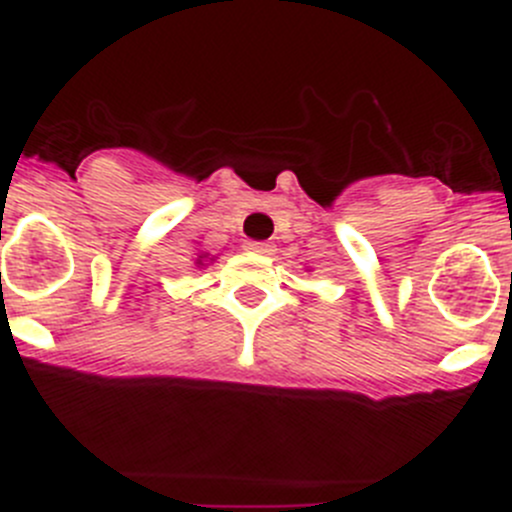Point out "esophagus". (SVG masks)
Listing matches in <instances>:
<instances>
[{"instance_id":"34e87169","label":"esophagus","mask_w":512,"mask_h":512,"mask_svg":"<svg viewBox=\"0 0 512 512\" xmlns=\"http://www.w3.org/2000/svg\"><path fill=\"white\" fill-rule=\"evenodd\" d=\"M245 250L255 252V255H272V252H275V247H272L270 242H255V240H250V242H245Z\"/></svg>"}]
</instances>
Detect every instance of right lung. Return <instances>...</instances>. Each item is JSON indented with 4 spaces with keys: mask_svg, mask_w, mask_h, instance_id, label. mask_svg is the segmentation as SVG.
<instances>
[{
    "mask_svg": "<svg viewBox=\"0 0 512 512\" xmlns=\"http://www.w3.org/2000/svg\"><path fill=\"white\" fill-rule=\"evenodd\" d=\"M215 257H210V252H198V257H195V265L198 267H205L208 262H213Z\"/></svg>",
    "mask_w": 512,
    "mask_h": 512,
    "instance_id": "1",
    "label": "right lung"
}]
</instances>
